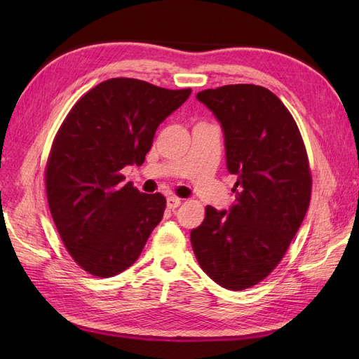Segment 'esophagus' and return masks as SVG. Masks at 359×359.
Instances as JSON below:
<instances>
[{"mask_svg":"<svg viewBox=\"0 0 359 359\" xmlns=\"http://www.w3.org/2000/svg\"><path fill=\"white\" fill-rule=\"evenodd\" d=\"M180 205H181V199H180V198L169 196V198L166 199V206H168L169 210H175V208H178Z\"/></svg>","mask_w":359,"mask_h":359,"instance_id":"esophagus-1","label":"esophagus"}]
</instances>
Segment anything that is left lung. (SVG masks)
I'll return each mask as SVG.
<instances>
[{"label": "left lung", "instance_id": "left-lung-1", "mask_svg": "<svg viewBox=\"0 0 359 359\" xmlns=\"http://www.w3.org/2000/svg\"><path fill=\"white\" fill-rule=\"evenodd\" d=\"M196 99L220 123L226 166L238 180L229 210L206 206L202 224L190 233L193 252L217 285L244 290L278 265L306 217V147L286 106L264 86L224 85Z\"/></svg>", "mask_w": 359, "mask_h": 359}]
</instances>
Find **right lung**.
<instances>
[{
  "instance_id": "1",
  "label": "right lung",
  "mask_w": 359,
  "mask_h": 359,
  "mask_svg": "<svg viewBox=\"0 0 359 359\" xmlns=\"http://www.w3.org/2000/svg\"><path fill=\"white\" fill-rule=\"evenodd\" d=\"M190 94L114 78L82 95L64 119L48 158L46 193L61 240L86 273H123L161 222L165 196L140 193L121 169L142 165L157 127Z\"/></svg>"
}]
</instances>
